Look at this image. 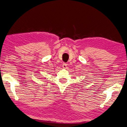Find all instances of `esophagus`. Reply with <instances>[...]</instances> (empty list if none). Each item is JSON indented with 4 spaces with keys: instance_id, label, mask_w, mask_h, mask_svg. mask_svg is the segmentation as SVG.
<instances>
[{
    "instance_id": "obj_1",
    "label": "esophagus",
    "mask_w": 127,
    "mask_h": 127,
    "mask_svg": "<svg viewBox=\"0 0 127 127\" xmlns=\"http://www.w3.org/2000/svg\"><path fill=\"white\" fill-rule=\"evenodd\" d=\"M66 66H67V64H66L65 63H63V65H62L63 68L66 69Z\"/></svg>"
}]
</instances>
